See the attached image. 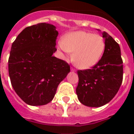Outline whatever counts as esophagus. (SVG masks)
I'll list each match as a JSON object with an SVG mask.
<instances>
[{"label": "esophagus", "instance_id": "esophagus-1", "mask_svg": "<svg viewBox=\"0 0 134 134\" xmlns=\"http://www.w3.org/2000/svg\"><path fill=\"white\" fill-rule=\"evenodd\" d=\"M71 71H75L76 70H75V69H74V68H73V67H71Z\"/></svg>", "mask_w": 134, "mask_h": 134}]
</instances>
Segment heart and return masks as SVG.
Masks as SVG:
<instances>
[{
	"instance_id": "1",
	"label": "heart",
	"mask_w": 134,
	"mask_h": 134,
	"mask_svg": "<svg viewBox=\"0 0 134 134\" xmlns=\"http://www.w3.org/2000/svg\"><path fill=\"white\" fill-rule=\"evenodd\" d=\"M58 44L67 58L71 57V52H74V63L83 69L97 65L105 48V42L101 35L86 31L71 32L60 41Z\"/></svg>"
}]
</instances>
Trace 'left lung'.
<instances>
[{"label": "left lung", "mask_w": 134, "mask_h": 134, "mask_svg": "<svg viewBox=\"0 0 134 134\" xmlns=\"http://www.w3.org/2000/svg\"><path fill=\"white\" fill-rule=\"evenodd\" d=\"M105 48L102 58L91 69L78 70L76 89L80 102L89 107L108 104L120 88L123 79L122 59L120 46L112 37L102 32Z\"/></svg>", "instance_id": "obj_1"}]
</instances>
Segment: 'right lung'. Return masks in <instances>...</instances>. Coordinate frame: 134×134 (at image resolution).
Here are the masks:
<instances>
[{"label": "right lung", "mask_w": 134, "mask_h": 134, "mask_svg": "<svg viewBox=\"0 0 134 134\" xmlns=\"http://www.w3.org/2000/svg\"><path fill=\"white\" fill-rule=\"evenodd\" d=\"M58 35L53 25L40 23L25 28L12 43L8 60L11 84L28 105L51 102L70 71L68 63L53 56Z\"/></svg>", "instance_id": "1"}]
</instances>
